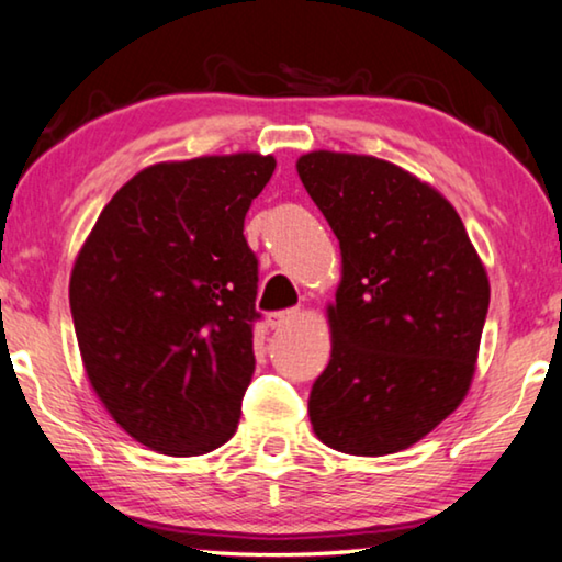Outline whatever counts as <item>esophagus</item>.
I'll return each instance as SVG.
<instances>
[{
    "instance_id": "1",
    "label": "esophagus",
    "mask_w": 562,
    "mask_h": 562,
    "mask_svg": "<svg viewBox=\"0 0 562 562\" xmlns=\"http://www.w3.org/2000/svg\"><path fill=\"white\" fill-rule=\"evenodd\" d=\"M300 315H303L300 310H282V313H272L270 317H267V323H270L272 330H284L288 325L295 323Z\"/></svg>"
}]
</instances>
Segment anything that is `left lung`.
I'll return each instance as SVG.
<instances>
[{"label":"left lung","instance_id":"obj_1","mask_svg":"<svg viewBox=\"0 0 562 562\" xmlns=\"http://www.w3.org/2000/svg\"><path fill=\"white\" fill-rule=\"evenodd\" d=\"M295 169L340 245L325 307L330 363L310 393V424L342 454H396L472 386L487 270L457 209L412 171L340 150H310Z\"/></svg>","mask_w":562,"mask_h":562}]
</instances>
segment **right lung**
Segmentation results:
<instances>
[{
	"label": "right lung",
	"instance_id": "right-lung-1",
	"mask_svg": "<svg viewBox=\"0 0 562 562\" xmlns=\"http://www.w3.org/2000/svg\"><path fill=\"white\" fill-rule=\"evenodd\" d=\"M274 164L241 150L148 166L75 257L70 310L90 389L158 454H209L237 431L259 317L241 229Z\"/></svg>",
	"mask_w": 562,
	"mask_h": 562
}]
</instances>
